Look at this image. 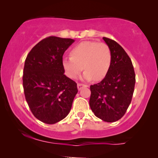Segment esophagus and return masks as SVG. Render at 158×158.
<instances>
[{
	"label": "esophagus",
	"mask_w": 158,
	"mask_h": 158,
	"mask_svg": "<svg viewBox=\"0 0 158 158\" xmlns=\"http://www.w3.org/2000/svg\"><path fill=\"white\" fill-rule=\"evenodd\" d=\"M77 87H78V89H79V90H80V89H82L83 87H87V85H84V84H82V83H78Z\"/></svg>",
	"instance_id": "obj_1"
}]
</instances>
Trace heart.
I'll list each match as a JSON object with an SVG mask.
<instances>
[{
	"mask_svg": "<svg viewBox=\"0 0 158 158\" xmlns=\"http://www.w3.org/2000/svg\"><path fill=\"white\" fill-rule=\"evenodd\" d=\"M71 56L63 59V66L66 75L72 79L79 76L85 69L83 79L100 81L109 73L112 55L111 49L105 43L85 41L72 49Z\"/></svg>",
	"mask_w": 158,
	"mask_h": 158,
	"instance_id": "1",
	"label": "heart"
}]
</instances>
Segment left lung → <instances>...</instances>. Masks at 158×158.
<instances>
[{
  "mask_svg": "<svg viewBox=\"0 0 158 158\" xmlns=\"http://www.w3.org/2000/svg\"><path fill=\"white\" fill-rule=\"evenodd\" d=\"M103 40L111 51V67L101 82L90 86L89 106L98 118L114 122L123 117L131 102L135 73L125 49L113 40Z\"/></svg>",
  "mask_w": 158,
  "mask_h": 158,
  "instance_id": "1",
  "label": "left lung"
}]
</instances>
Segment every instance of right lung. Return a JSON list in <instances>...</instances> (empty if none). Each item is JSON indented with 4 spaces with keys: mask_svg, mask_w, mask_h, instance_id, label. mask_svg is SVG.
I'll list each match as a JSON object with an SVG mask.
<instances>
[{
    "mask_svg": "<svg viewBox=\"0 0 158 158\" xmlns=\"http://www.w3.org/2000/svg\"><path fill=\"white\" fill-rule=\"evenodd\" d=\"M74 40L49 36L28 53L23 86L33 115L42 122L55 124L67 116L78 92L77 84L64 75L63 56Z\"/></svg>",
    "mask_w": 158,
    "mask_h": 158,
    "instance_id": "right-lung-1",
    "label": "right lung"
}]
</instances>
